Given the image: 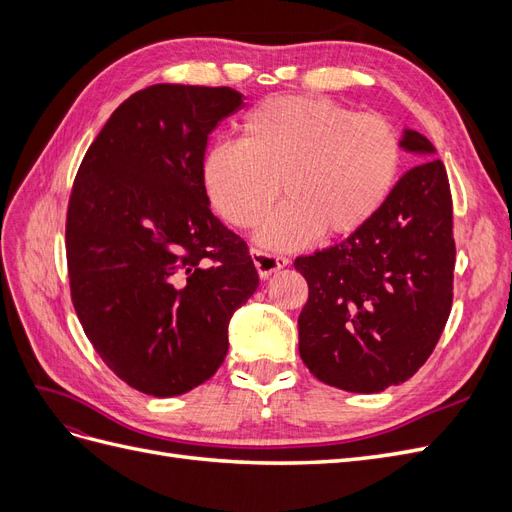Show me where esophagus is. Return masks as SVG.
Here are the masks:
<instances>
[{
    "label": "esophagus",
    "mask_w": 512,
    "mask_h": 512,
    "mask_svg": "<svg viewBox=\"0 0 512 512\" xmlns=\"http://www.w3.org/2000/svg\"><path fill=\"white\" fill-rule=\"evenodd\" d=\"M250 254H252L254 267H256V271H258L262 280H267V277L273 275L275 271L288 267V262H290L286 256H275V254L262 252V250H252Z\"/></svg>",
    "instance_id": "esophagus-1"
}]
</instances>
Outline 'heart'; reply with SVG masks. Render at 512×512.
<instances>
[{
  "instance_id": "heart-1",
  "label": "heart",
  "mask_w": 512,
  "mask_h": 512,
  "mask_svg": "<svg viewBox=\"0 0 512 512\" xmlns=\"http://www.w3.org/2000/svg\"><path fill=\"white\" fill-rule=\"evenodd\" d=\"M239 143H215L200 179L215 213L230 226L267 218L284 190L286 203L258 230L271 250H297L324 230L348 237L365 228L391 198L401 145L378 115H354L327 98L282 96L254 106Z\"/></svg>"
}]
</instances>
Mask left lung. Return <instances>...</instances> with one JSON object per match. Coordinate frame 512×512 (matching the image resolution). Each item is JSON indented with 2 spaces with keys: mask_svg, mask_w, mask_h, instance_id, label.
<instances>
[{
  "mask_svg": "<svg viewBox=\"0 0 512 512\" xmlns=\"http://www.w3.org/2000/svg\"><path fill=\"white\" fill-rule=\"evenodd\" d=\"M410 168L365 228L294 260L309 286L299 352L312 374L350 393L412 378L436 348L453 305V198L436 147L404 130Z\"/></svg>",
  "mask_w": 512,
  "mask_h": 512,
  "instance_id": "8db88e82",
  "label": "left lung"
}]
</instances>
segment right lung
I'll return each mask as SVG.
<instances>
[{
  "label": "right lung",
  "mask_w": 512,
  "mask_h": 512,
  "mask_svg": "<svg viewBox=\"0 0 512 512\" xmlns=\"http://www.w3.org/2000/svg\"><path fill=\"white\" fill-rule=\"evenodd\" d=\"M230 87L151 85L104 123L68 205L72 303L100 359L132 389L175 397L207 382L228 322L258 288L245 241L209 209L207 138L241 108Z\"/></svg>",
  "instance_id": "add662e5"
}]
</instances>
